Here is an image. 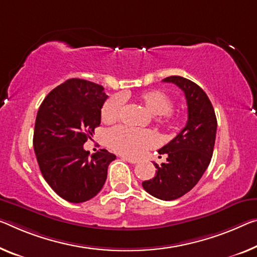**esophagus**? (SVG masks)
Segmentation results:
<instances>
[{"mask_svg": "<svg viewBox=\"0 0 257 257\" xmlns=\"http://www.w3.org/2000/svg\"><path fill=\"white\" fill-rule=\"evenodd\" d=\"M121 160H124V161L128 162V163H132V164L138 163L137 159H132V157H127V156H123V157H121Z\"/></svg>", "mask_w": 257, "mask_h": 257, "instance_id": "34e87169", "label": "esophagus"}]
</instances>
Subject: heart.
Instances as JSON below:
<instances>
[{
  "label": "heart",
  "mask_w": 257,
  "mask_h": 257,
  "mask_svg": "<svg viewBox=\"0 0 257 257\" xmlns=\"http://www.w3.org/2000/svg\"><path fill=\"white\" fill-rule=\"evenodd\" d=\"M128 97L126 93L113 95L104 102L101 110V118L105 123L115 121L119 117L124 106V101ZM146 109L153 115L161 117L162 124L172 125L177 117L170 111L172 109V100L167 93L161 89H149L141 92L138 95ZM106 144L112 151L126 156L137 157L144 154L147 149L156 145V136L147 130H134L125 126H116L110 128L105 136Z\"/></svg>",
  "instance_id": "obj_1"
}]
</instances>
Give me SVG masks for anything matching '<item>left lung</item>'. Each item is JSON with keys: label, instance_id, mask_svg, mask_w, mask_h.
Returning <instances> with one entry per match:
<instances>
[{"label": "left lung", "instance_id": "left-lung-1", "mask_svg": "<svg viewBox=\"0 0 257 257\" xmlns=\"http://www.w3.org/2000/svg\"><path fill=\"white\" fill-rule=\"evenodd\" d=\"M163 81L172 82L184 92L188 119L177 137L160 149V154L168 155L167 162L154 163L156 175L145 180L142 187L157 199L171 201L191 191L207 170L214 153L217 119L208 95L195 82L179 76Z\"/></svg>", "mask_w": 257, "mask_h": 257}]
</instances>
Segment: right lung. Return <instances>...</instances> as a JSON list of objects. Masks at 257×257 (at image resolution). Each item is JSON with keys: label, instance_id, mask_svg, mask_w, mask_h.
Returning <instances> with one entry per match:
<instances>
[{"label": "right lung", "instance_id": "1", "mask_svg": "<svg viewBox=\"0 0 257 257\" xmlns=\"http://www.w3.org/2000/svg\"><path fill=\"white\" fill-rule=\"evenodd\" d=\"M108 95L101 85L69 79L46 96L35 119L33 147L43 178L56 194L72 203L95 196L116 156L100 149L89 156L84 144L101 123Z\"/></svg>", "mask_w": 257, "mask_h": 257}]
</instances>
